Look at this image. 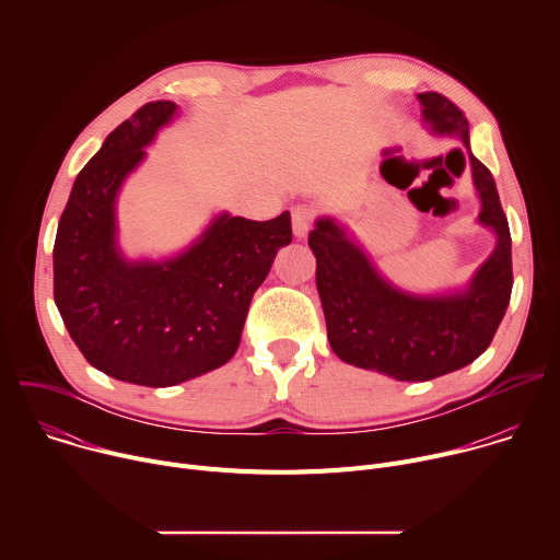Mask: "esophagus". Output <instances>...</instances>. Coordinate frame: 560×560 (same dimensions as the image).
Here are the masks:
<instances>
[{
	"label": "esophagus",
	"instance_id": "1",
	"mask_svg": "<svg viewBox=\"0 0 560 560\" xmlns=\"http://www.w3.org/2000/svg\"><path fill=\"white\" fill-rule=\"evenodd\" d=\"M314 221V210L310 206H294L292 208V232L294 236H305L312 228Z\"/></svg>",
	"mask_w": 560,
	"mask_h": 560
}]
</instances>
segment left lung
I'll use <instances>...</instances> for the list:
<instances>
[{"label":"left lung","instance_id":"1","mask_svg":"<svg viewBox=\"0 0 560 560\" xmlns=\"http://www.w3.org/2000/svg\"><path fill=\"white\" fill-rule=\"evenodd\" d=\"M423 121L436 135H456L469 150L465 113L441 93H421ZM481 214L497 232V248L476 270L467 290L417 296L389 285L365 253L332 219H318L307 244L316 257L328 341L335 354L357 368L396 381H430L481 357L510 305L512 236L492 173L469 152Z\"/></svg>","mask_w":560,"mask_h":560}]
</instances>
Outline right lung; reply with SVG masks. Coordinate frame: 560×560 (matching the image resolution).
<instances>
[{"label": "right lung", "instance_id": "add662e5", "mask_svg": "<svg viewBox=\"0 0 560 560\" xmlns=\"http://www.w3.org/2000/svg\"><path fill=\"white\" fill-rule=\"evenodd\" d=\"M177 113L150 102L119 124L77 175L52 248V294L63 326L104 374L168 387L232 359L253 294L279 248L290 212L270 221L217 217L179 257L126 261L115 242V201L156 130Z\"/></svg>", "mask_w": 560, "mask_h": 560}]
</instances>
